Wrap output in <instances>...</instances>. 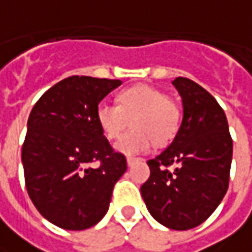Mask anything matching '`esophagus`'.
I'll return each mask as SVG.
<instances>
[{"mask_svg": "<svg viewBox=\"0 0 252 252\" xmlns=\"http://www.w3.org/2000/svg\"><path fill=\"white\" fill-rule=\"evenodd\" d=\"M138 160H139L138 158H132V157H128V158H126V163H128V166H132L134 163H137Z\"/></svg>", "mask_w": 252, "mask_h": 252, "instance_id": "34e87169", "label": "esophagus"}]
</instances>
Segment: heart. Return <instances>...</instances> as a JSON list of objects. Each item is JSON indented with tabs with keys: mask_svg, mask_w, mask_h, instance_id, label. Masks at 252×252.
Segmentation results:
<instances>
[{
	"mask_svg": "<svg viewBox=\"0 0 252 252\" xmlns=\"http://www.w3.org/2000/svg\"><path fill=\"white\" fill-rule=\"evenodd\" d=\"M97 123L110 139L117 138L131 120L132 129L115 142L123 155H137L157 145L169 142L181 126V108L166 94L151 86H135L118 94V105L101 103L97 107Z\"/></svg>",
	"mask_w": 252,
	"mask_h": 252,
	"instance_id": "b5f03b06",
	"label": "heart"
}]
</instances>
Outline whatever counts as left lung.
Wrapping results in <instances>:
<instances>
[{
  "label": "left lung",
  "instance_id": "left-lung-1",
  "mask_svg": "<svg viewBox=\"0 0 252 252\" xmlns=\"http://www.w3.org/2000/svg\"><path fill=\"white\" fill-rule=\"evenodd\" d=\"M172 84L182 97V124L169 147L148 160L151 176L141 194L158 223L189 230L207 220L227 193L233 139L212 94L186 77Z\"/></svg>",
  "mask_w": 252,
  "mask_h": 252
}]
</instances>
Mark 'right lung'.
<instances>
[{"instance_id": "1", "label": "right lung", "mask_w": 252, "mask_h": 252, "mask_svg": "<svg viewBox=\"0 0 252 252\" xmlns=\"http://www.w3.org/2000/svg\"><path fill=\"white\" fill-rule=\"evenodd\" d=\"M121 80L71 76L33 105L22 145L25 185L38 212L64 230H86L107 213L126 170L97 123V107ZM100 165L93 168L91 163Z\"/></svg>"}]
</instances>
